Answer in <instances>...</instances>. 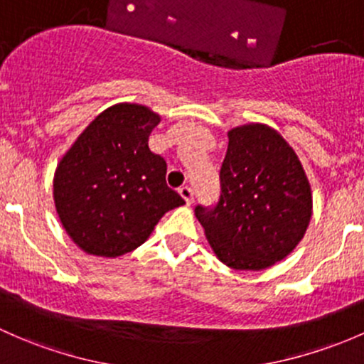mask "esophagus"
I'll return each instance as SVG.
<instances>
[{"mask_svg":"<svg viewBox=\"0 0 364 364\" xmlns=\"http://www.w3.org/2000/svg\"><path fill=\"white\" fill-rule=\"evenodd\" d=\"M179 195L185 198L186 204H192L193 202V190L190 188V186H181V188H179Z\"/></svg>","mask_w":364,"mask_h":364,"instance_id":"obj_1","label":"esophagus"}]
</instances>
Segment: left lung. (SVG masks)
<instances>
[{"label": "left lung", "instance_id": "8db88e82", "mask_svg": "<svg viewBox=\"0 0 364 364\" xmlns=\"http://www.w3.org/2000/svg\"><path fill=\"white\" fill-rule=\"evenodd\" d=\"M214 208L195 216L221 263L263 270L291 252L312 216L311 183L284 137L263 124L228 131Z\"/></svg>", "mask_w": 364, "mask_h": 364}]
</instances>
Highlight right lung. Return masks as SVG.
<instances>
[{
	"label": "right lung",
	"instance_id": "add662e5",
	"mask_svg": "<svg viewBox=\"0 0 364 364\" xmlns=\"http://www.w3.org/2000/svg\"><path fill=\"white\" fill-rule=\"evenodd\" d=\"M159 124L146 106L114 105L90 122L57 164L55 209L80 250L105 258L131 252L164 214L185 204L167 186L166 160L148 146Z\"/></svg>",
	"mask_w": 364,
	"mask_h": 364
}]
</instances>
